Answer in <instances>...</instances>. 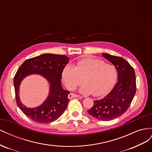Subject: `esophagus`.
Masks as SVG:
<instances>
[{
  "instance_id": "obj_1",
  "label": "esophagus",
  "mask_w": 152,
  "mask_h": 152,
  "mask_svg": "<svg viewBox=\"0 0 152 152\" xmlns=\"http://www.w3.org/2000/svg\"><path fill=\"white\" fill-rule=\"evenodd\" d=\"M68 98H69V99H71V98H76V97L81 98V96H79V95H78V94H74V93H70V94H68Z\"/></svg>"
}]
</instances>
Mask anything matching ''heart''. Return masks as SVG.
<instances>
[{"instance_id":"obj_1","label":"heart","mask_w":152,"mask_h":152,"mask_svg":"<svg viewBox=\"0 0 152 152\" xmlns=\"http://www.w3.org/2000/svg\"><path fill=\"white\" fill-rule=\"evenodd\" d=\"M117 72L111 64L105 63L102 59L86 58L78 60L76 65H67L62 72V80L66 88L73 90L81 84L82 93L93 94L95 96L108 93L116 82Z\"/></svg>"}]
</instances>
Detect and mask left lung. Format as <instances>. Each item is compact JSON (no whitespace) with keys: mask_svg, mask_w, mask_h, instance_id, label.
<instances>
[{"mask_svg":"<svg viewBox=\"0 0 152 152\" xmlns=\"http://www.w3.org/2000/svg\"><path fill=\"white\" fill-rule=\"evenodd\" d=\"M103 56L117 68L118 82L108 95L94 101L87 112L98 120L108 121L127 111L136 93V82L134 68L126 60L107 53H103Z\"/></svg>","mask_w":152,"mask_h":152,"instance_id":"left-lung-1","label":"left lung"}]
</instances>
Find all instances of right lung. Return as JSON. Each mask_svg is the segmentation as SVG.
<instances>
[{"instance_id":"obj_1","label":"right lung","mask_w":152,"mask_h":152,"mask_svg":"<svg viewBox=\"0 0 152 152\" xmlns=\"http://www.w3.org/2000/svg\"><path fill=\"white\" fill-rule=\"evenodd\" d=\"M69 58L65 55L44 54L26 59L18 68L14 77L15 98L18 107L26 116L38 123H50L60 117L67 108L70 93L63 89L61 79L63 68L68 63ZM38 73L47 78L50 83L48 98L40 107L26 108L19 98V87L26 76Z\"/></svg>"}]
</instances>
